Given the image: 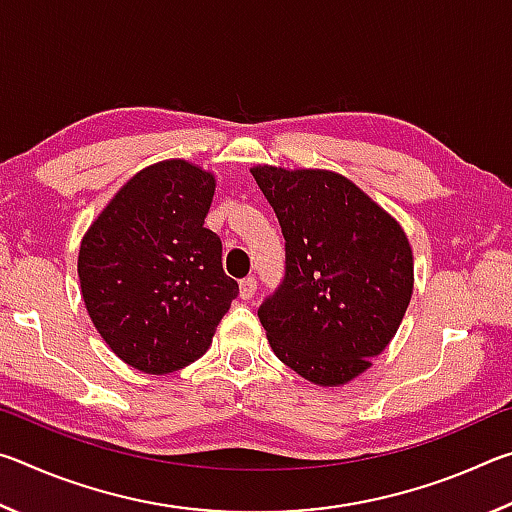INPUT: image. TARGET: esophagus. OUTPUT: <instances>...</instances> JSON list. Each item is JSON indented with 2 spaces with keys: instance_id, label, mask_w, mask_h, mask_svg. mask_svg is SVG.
<instances>
[{
  "instance_id": "esophagus-1",
  "label": "esophagus",
  "mask_w": 512,
  "mask_h": 512,
  "mask_svg": "<svg viewBox=\"0 0 512 512\" xmlns=\"http://www.w3.org/2000/svg\"><path fill=\"white\" fill-rule=\"evenodd\" d=\"M255 291H257V280L255 277H244V280L239 282V296H241V300H250L255 296Z\"/></svg>"
}]
</instances>
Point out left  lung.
Here are the masks:
<instances>
[{"instance_id":"8db88e82","label":"left lung","mask_w":512,"mask_h":512,"mask_svg":"<svg viewBox=\"0 0 512 512\" xmlns=\"http://www.w3.org/2000/svg\"><path fill=\"white\" fill-rule=\"evenodd\" d=\"M287 241V275L257 316L275 357L311 384L343 386L400 329L413 293L402 225L327 169H250Z\"/></svg>"}]
</instances>
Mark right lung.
<instances>
[{
	"label": "right lung",
	"mask_w": 512,
	"mask_h": 512,
	"mask_svg": "<svg viewBox=\"0 0 512 512\" xmlns=\"http://www.w3.org/2000/svg\"><path fill=\"white\" fill-rule=\"evenodd\" d=\"M216 180L173 158L137 171L81 239L85 309L117 357L167 375L212 345L237 282L223 273L221 239L205 228Z\"/></svg>",
	"instance_id": "1"
}]
</instances>
